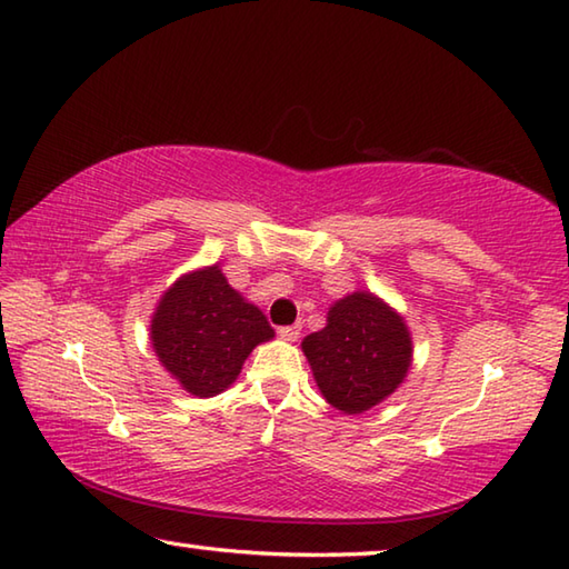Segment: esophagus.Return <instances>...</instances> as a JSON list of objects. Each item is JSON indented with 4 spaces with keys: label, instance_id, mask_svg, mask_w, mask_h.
Segmentation results:
<instances>
[{
    "label": "esophagus",
    "instance_id": "34e87169",
    "mask_svg": "<svg viewBox=\"0 0 569 569\" xmlns=\"http://www.w3.org/2000/svg\"><path fill=\"white\" fill-rule=\"evenodd\" d=\"M299 331H302V327L292 325V327H280L277 329V335H280L284 341H295L299 337Z\"/></svg>",
    "mask_w": 569,
    "mask_h": 569
}]
</instances>
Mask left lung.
Instances as JSON below:
<instances>
[{"mask_svg":"<svg viewBox=\"0 0 569 569\" xmlns=\"http://www.w3.org/2000/svg\"><path fill=\"white\" fill-rule=\"evenodd\" d=\"M302 351L325 399L363 413L399 389L413 345L399 312L371 292H351L329 307L327 327L305 337Z\"/></svg>","mask_w":569,"mask_h":569,"instance_id":"obj_1","label":"left lung"}]
</instances>
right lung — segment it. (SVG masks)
Instances as JSON below:
<instances>
[{"label":"right lung","mask_w":569,"mask_h":569,"mask_svg":"<svg viewBox=\"0 0 569 569\" xmlns=\"http://www.w3.org/2000/svg\"><path fill=\"white\" fill-rule=\"evenodd\" d=\"M272 337L267 317L234 292L220 264L180 277L160 297L151 319L158 361L200 399L228 389L250 351Z\"/></svg>","instance_id":"1"}]
</instances>
